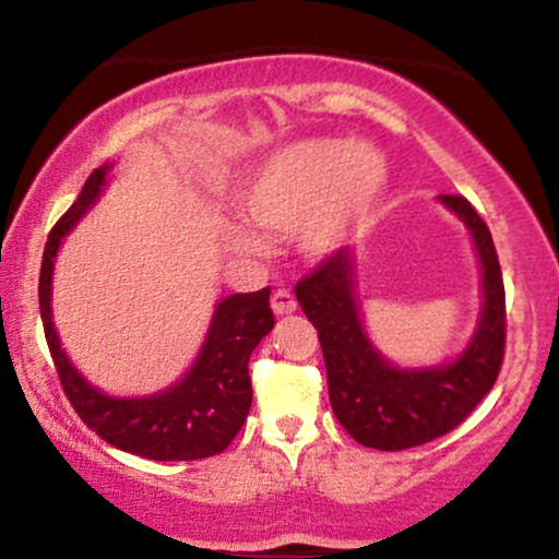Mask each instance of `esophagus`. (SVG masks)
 Returning <instances> with one entry per match:
<instances>
[{
	"label": "esophagus",
	"instance_id": "obj_1",
	"mask_svg": "<svg viewBox=\"0 0 559 559\" xmlns=\"http://www.w3.org/2000/svg\"><path fill=\"white\" fill-rule=\"evenodd\" d=\"M271 307L275 316H292V312L297 310V299H294V294L288 292V288H275L271 297Z\"/></svg>",
	"mask_w": 559,
	"mask_h": 559
}]
</instances>
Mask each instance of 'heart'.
<instances>
[{"mask_svg":"<svg viewBox=\"0 0 559 559\" xmlns=\"http://www.w3.org/2000/svg\"><path fill=\"white\" fill-rule=\"evenodd\" d=\"M383 181L386 168L373 146L307 139L260 159L243 176L236 204L262 234L281 236L297 228L299 247L310 258H325L360 226ZM258 230L230 226V247L260 252L265 241Z\"/></svg>","mask_w":559,"mask_h":559,"instance_id":"1","label":"heart"}]
</instances>
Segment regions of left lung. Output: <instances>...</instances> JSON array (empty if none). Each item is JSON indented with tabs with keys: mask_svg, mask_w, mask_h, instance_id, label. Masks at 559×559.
<instances>
[{
	"mask_svg": "<svg viewBox=\"0 0 559 559\" xmlns=\"http://www.w3.org/2000/svg\"><path fill=\"white\" fill-rule=\"evenodd\" d=\"M465 221L484 267V312L473 342L454 362L400 370L365 336L355 299V258L336 249L297 284V299L323 346L333 415L362 447L381 452L420 447L457 428L489 394L504 360V284L491 230L471 202L441 194Z\"/></svg>",
	"mask_w": 559,
	"mask_h": 559,
	"instance_id": "1",
	"label": "left lung"
}]
</instances>
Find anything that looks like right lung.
Listing matches in <instances>:
<instances>
[{
  "label": "right lung",
  "mask_w": 559,
  "mask_h": 559,
  "mask_svg": "<svg viewBox=\"0 0 559 559\" xmlns=\"http://www.w3.org/2000/svg\"><path fill=\"white\" fill-rule=\"evenodd\" d=\"M107 168L102 165L83 183L79 199L55 228L44 247L41 273H38V307H41L44 336L60 376L62 391L92 431L107 444L139 454L146 460H204L221 454L241 431L252 407V381L249 357L254 346L275 325L271 310V288L234 294L217 305L213 325L204 338L197 362L183 381L144 400H115L102 394L70 365L52 325V267L62 236L99 197Z\"/></svg>",
  "instance_id": "obj_1"
}]
</instances>
